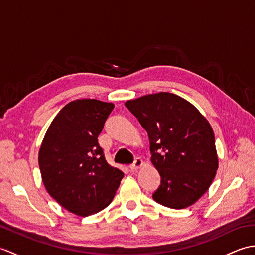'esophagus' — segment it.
Segmentation results:
<instances>
[{
  "instance_id": "34e87169",
  "label": "esophagus",
  "mask_w": 255,
  "mask_h": 255,
  "mask_svg": "<svg viewBox=\"0 0 255 255\" xmlns=\"http://www.w3.org/2000/svg\"><path fill=\"white\" fill-rule=\"evenodd\" d=\"M143 164V161L140 159V158H137L136 160L133 161V163L132 164H130L129 165V169H130L131 171H136V170H138L140 166H141Z\"/></svg>"
}]
</instances>
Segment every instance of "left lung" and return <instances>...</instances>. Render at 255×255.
<instances>
[{
    "instance_id": "1",
    "label": "left lung",
    "mask_w": 255,
    "mask_h": 255,
    "mask_svg": "<svg viewBox=\"0 0 255 255\" xmlns=\"http://www.w3.org/2000/svg\"><path fill=\"white\" fill-rule=\"evenodd\" d=\"M125 106L148 132L151 162L161 176L153 199L173 209L197 202L218 169L207 119L191 103L167 92L127 101Z\"/></svg>"
}]
</instances>
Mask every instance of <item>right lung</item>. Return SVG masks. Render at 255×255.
Instances as JSON below:
<instances>
[{
    "label": "right lung",
    "instance_id": "add662e5",
    "mask_svg": "<svg viewBox=\"0 0 255 255\" xmlns=\"http://www.w3.org/2000/svg\"><path fill=\"white\" fill-rule=\"evenodd\" d=\"M114 104L83 99L57 114L39 150V167L47 192L71 213L89 216L114 198L124 173L105 160L97 137Z\"/></svg>",
    "mask_w": 255,
    "mask_h": 255
}]
</instances>
